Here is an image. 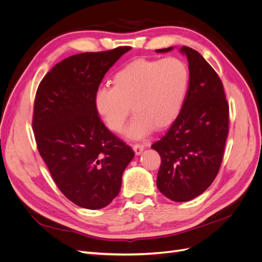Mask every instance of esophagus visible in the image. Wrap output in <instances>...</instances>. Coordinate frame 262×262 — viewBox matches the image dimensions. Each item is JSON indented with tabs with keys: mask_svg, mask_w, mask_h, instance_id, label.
Wrapping results in <instances>:
<instances>
[{
	"mask_svg": "<svg viewBox=\"0 0 262 262\" xmlns=\"http://www.w3.org/2000/svg\"><path fill=\"white\" fill-rule=\"evenodd\" d=\"M144 148H145L144 144H134L133 145V150H134V153H136V155H140L142 152H143Z\"/></svg>",
	"mask_w": 262,
	"mask_h": 262,
	"instance_id": "esophagus-1",
	"label": "esophagus"
}]
</instances>
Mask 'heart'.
I'll return each mask as SVG.
<instances>
[{
	"label": "heart",
	"instance_id": "b5f03b06",
	"mask_svg": "<svg viewBox=\"0 0 262 262\" xmlns=\"http://www.w3.org/2000/svg\"><path fill=\"white\" fill-rule=\"evenodd\" d=\"M189 71L178 58L137 59L114 76V87L101 86L95 92L94 105L108 128L120 132L130 114L124 134L141 139L154 128L163 129L179 115L186 97Z\"/></svg>",
	"mask_w": 262,
	"mask_h": 262
}]
</instances>
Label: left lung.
Masks as SVG:
<instances>
[{
  "mask_svg": "<svg viewBox=\"0 0 262 262\" xmlns=\"http://www.w3.org/2000/svg\"><path fill=\"white\" fill-rule=\"evenodd\" d=\"M180 52L189 63L188 91L176 120L152 148L162 158L158 190L186 202L204 192L217 175L228 134V104L222 81L202 55L186 46Z\"/></svg>",
  "mask_w": 262,
  "mask_h": 262,
  "instance_id": "left-lung-1",
  "label": "left lung"
}]
</instances>
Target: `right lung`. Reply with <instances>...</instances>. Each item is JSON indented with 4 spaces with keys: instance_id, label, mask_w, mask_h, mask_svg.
I'll list each match as a JSON object with an SVG mask.
<instances>
[{
    "instance_id": "right-lung-1",
    "label": "right lung",
    "mask_w": 262,
    "mask_h": 262,
    "mask_svg": "<svg viewBox=\"0 0 262 262\" xmlns=\"http://www.w3.org/2000/svg\"><path fill=\"white\" fill-rule=\"evenodd\" d=\"M131 47L72 55L38 86L33 130L39 153L60 191L81 208H105L118 195L133 150L102 123L94 95Z\"/></svg>"
}]
</instances>
